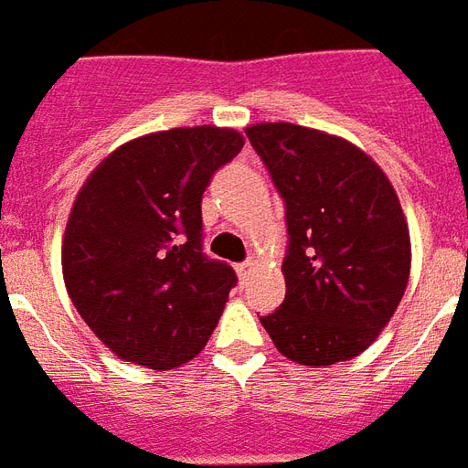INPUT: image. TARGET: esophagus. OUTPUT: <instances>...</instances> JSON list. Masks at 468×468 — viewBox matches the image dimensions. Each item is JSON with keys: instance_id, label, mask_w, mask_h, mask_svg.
<instances>
[{"instance_id": "1", "label": "esophagus", "mask_w": 468, "mask_h": 468, "mask_svg": "<svg viewBox=\"0 0 468 468\" xmlns=\"http://www.w3.org/2000/svg\"><path fill=\"white\" fill-rule=\"evenodd\" d=\"M252 267H255V260H245V262H240L235 270H238V277L240 279H248V274L252 271Z\"/></svg>"}]
</instances>
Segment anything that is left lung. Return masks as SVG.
Instances as JSON below:
<instances>
[{
	"label": "left lung",
	"instance_id": "left-lung-1",
	"mask_svg": "<svg viewBox=\"0 0 468 468\" xmlns=\"http://www.w3.org/2000/svg\"><path fill=\"white\" fill-rule=\"evenodd\" d=\"M284 198V303L262 315L284 356L345 362L391 320L410 274V235L377 162L337 135L293 126L245 128Z\"/></svg>",
	"mask_w": 468,
	"mask_h": 468
}]
</instances>
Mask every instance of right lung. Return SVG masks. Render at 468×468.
<instances>
[{
    "label": "right lung",
    "instance_id": "add662e5",
    "mask_svg": "<svg viewBox=\"0 0 468 468\" xmlns=\"http://www.w3.org/2000/svg\"><path fill=\"white\" fill-rule=\"evenodd\" d=\"M245 141L233 128H172L106 157L80 189L62 277L91 333L126 362L175 369L197 356L238 284L204 252L201 198Z\"/></svg>",
    "mask_w": 468,
    "mask_h": 468
}]
</instances>
